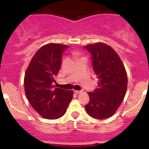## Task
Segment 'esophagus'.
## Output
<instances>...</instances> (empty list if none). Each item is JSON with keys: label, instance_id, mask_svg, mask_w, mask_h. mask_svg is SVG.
Listing matches in <instances>:
<instances>
[{"label": "esophagus", "instance_id": "34e87169", "mask_svg": "<svg viewBox=\"0 0 149 149\" xmlns=\"http://www.w3.org/2000/svg\"><path fill=\"white\" fill-rule=\"evenodd\" d=\"M81 92V90H74V92L76 94H80Z\"/></svg>", "mask_w": 149, "mask_h": 149}]
</instances>
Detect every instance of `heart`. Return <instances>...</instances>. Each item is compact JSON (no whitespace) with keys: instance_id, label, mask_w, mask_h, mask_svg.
Listing matches in <instances>:
<instances>
[{"instance_id":"heart-1","label":"heart","mask_w":149,"mask_h":149,"mask_svg":"<svg viewBox=\"0 0 149 149\" xmlns=\"http://www.w3.org/2000/svg\"><path fill=\"white\" fill-rule=\"evenodd\" d=\"M75 54H76V55H78V52H75Z\"/></svg>"}]
</instances>
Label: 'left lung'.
Instances as JSON below:
<instances>
[{
    "mask_svg": "<svg viewBox=\"0 0 149 149\" xmlns=\"http://www.w3.org/2000/svg\"><path fill=\"white\" fill-rule=\"evenodd\" d=\"M92 55V64L98 77L97 88L88 92L90 102L85 109L96 119L110 118L118 109L127 88V76L120 58L107 44L97 42L84 46Z\"/></svg>",
    "mask_w": 149,
    "mask_h": 149,
    "instance_id": "left-lung-1",
    "label": "left lung"
}]
</instances>
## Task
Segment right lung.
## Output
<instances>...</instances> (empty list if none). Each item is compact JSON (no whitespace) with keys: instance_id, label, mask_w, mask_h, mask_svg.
Here are the masks:
<instances>
[{"instance_id":"right-lung-1","label":"right lung","mask_w":149,"mask_h":149,"mask_svg":"<svg viewBox=\"0 0 149 149\" xmlns=\"http://www.w3.org/2000/svg\"><path fill=\"white\" fill-rule=\"evenodd\" d=\"M67 45L49 43L36 52L24 76L25 94L31 107L45 118L54 120L65 114L73 98L72 90L56 88L55 77Z\"/></svg>"}]
</instances>
